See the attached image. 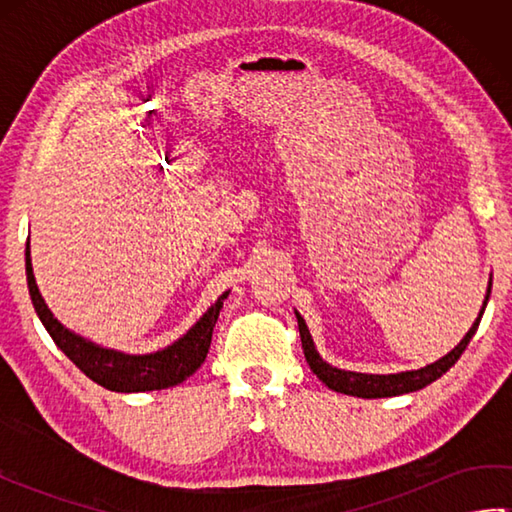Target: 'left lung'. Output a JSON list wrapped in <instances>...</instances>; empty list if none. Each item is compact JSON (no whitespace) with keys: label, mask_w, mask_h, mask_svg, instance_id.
Returning <instances> with one entry per match:
<instances>
[{"label":"left lung","mask_w":512,"mask_h":512,"mask_svg":"<svg viewBox=\"0 0 512 512\" xmlns=\"http://www.w3.org/2000/svg\"><path fill=\"white\" fill-rule=\"evenodd\" d=\"M491 286H493V277L488 281V290H486V299L482 303L480 317L475 319V323L471 325V330L466 332L464 339L453 347V350L442 356L440 361L431 363L427 367L420 369H411V372H400V374H358V372H345V369L332 367L330 363H325L323 358L319 356L317 347H314V341L310 336V330L306 321L299 312L297 314V323H299V334H301V347L303 354H306V361L310 365V369L321 383L328 385L334 391H341V394L347 396H358V398H389V396H400V394H409V391H418L422 387L431 385L433 380H438L442 374H447L449 369L458 363V358L462 356V352L466 350V345L471 343L473 334L477 332V325L482 321V314L486 310L488 297H491Z\"/></svg>","instance_id":"left-lung-1"}]
</instances>
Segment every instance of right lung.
Here are the masks:
<instances>
[{"instance_id": "obj_1", "label": "right lung", "mask_w": 512, "mask_h": 512, "mask_svg": "<svg viewBox=\"0 0 512 512\" xmlns=\"http://www.w3.org/2000/svg\"><path fill=\"white\" fill-rule=\"evenodd\" d=\"M26 279L37 317L41 319L43 328L48 330L59 350L68 356L85 376L92 378L94 383H99L101 387L110 391H123V394L167 389L173 385H180L182 380H187L191 374H195V369L204 363L206 354H209L213 328L217 323V317H220L224 299L228 297V292H224L187 334L180 336L176 343L167 345L165 350H158L154 354H125L107 350V347L83 339V336L70 332L65 325L54 319V314L46 306V301H43L37 288L35 275H32L30 242H26Z\"/></svg>"}]
</instances>
